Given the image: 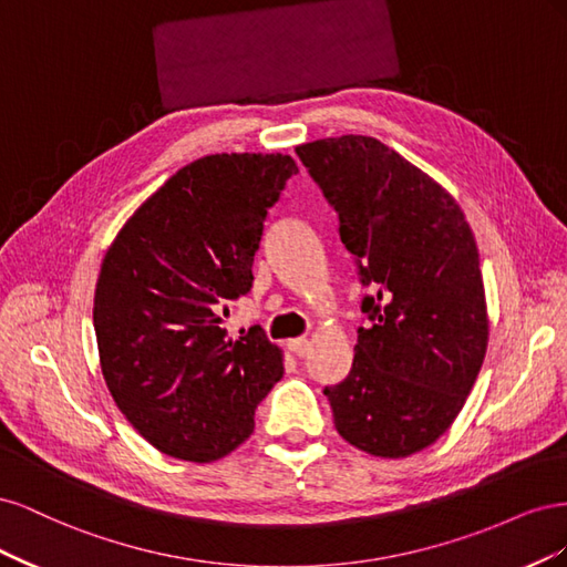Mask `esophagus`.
Returning a JSON list of instances; mask_svg holds the SVG:
<instances>
[{
  "label": "esophagus",
  "instance_id": "obj_1",
  "mask_svg": "<svg viewBox=\"0 0 567 567\" xmlns=\"http://www.w3.org/2000/svg\"><path fill=\"white\" fill-rule=\"evenodd\" d=\"M288 350L293 352L296 357H307L312 350V342L307 338H293V340H288Z\"/></svg>",
  "mask_w": 567,
  "mask_h": 567
}]
</instances>
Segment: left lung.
<instances>
[{
  "label": "left lung",
  "mask_w": 567,
  "mask_h": 567,
  "mask_svg": "<svg viewBox=\"0 0 567 567\" xmlns=\"http://www.w3.org/2000/svg\"><path fill=\"white\" fill-rule=\"evenodd\" d=\"M296 153L371 288L352 369L323 388L336 431L373 456L421 452L458 416L487 350L473 231L435 179L373 136L342 134Z\"/></svg>",
  "instance_id": "obj_1"
}]
</instances>
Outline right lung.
Wrapping results in <instances>:
<instances>
[{
	"mask_svg": "<svg viewBox=\"0 0 567 567\" xmlns=\"http://www.w3.org/2000/svg\"><path fill=\"white\" fill-rule=\"evenodd\" d=\"M298 165L215 153L169 177L111 244L94 293L101 371L117 409L158 452L208 463L246 442L284 375L260 326L221 317L252 286L267 210Z\"/></svg>",
	"mask_w": 567,
	"mask_h": 567,
	"instance_id": "add662e5",
	"label": "right lung"
}]
</instances>
